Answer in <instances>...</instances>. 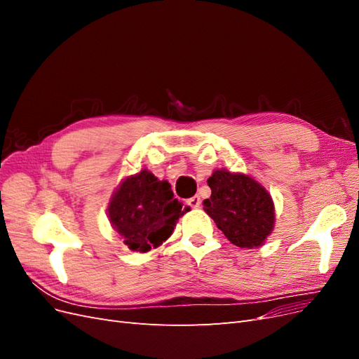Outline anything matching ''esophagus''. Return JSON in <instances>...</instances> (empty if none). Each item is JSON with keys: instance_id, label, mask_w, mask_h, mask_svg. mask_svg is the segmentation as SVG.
I'll use <instances>...</instances> for the list:
<instances>
[{"instance_id": "34e87169", "label": "esophagus", "mask_w": 359, "mask_h": 359, "mask_svg": "<svg viewBox=\"0 0 359 359\" xmlns=\"http://www.w3.org/2000/svg\"><path fill=\"white\" fill-rule=\"evenodd\" d=\"M187 203L191 206V208H199L201 203H202L201 196H193V198H190V199L187 201Z\"/></svg>"}]
</instances>
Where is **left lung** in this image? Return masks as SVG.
I'll list each match as a JSON object with an SVG mask.
<instances>
[{
	"instance_id": "left-lung-1",
	"label": "left lung",
	"mask_w": 359,
	"mask_h": 359,
	"mask_svg": "<svg viewBox=\"0 0 359 359\" xmlns=\"http://www.w3.org/2000/svg\"><path fill=\"white\" fill-rule=\"evenodd\" d=\"M208 186L211 198L203 201V211L227 240L241 248L264 245L276 226V208L262 184L245 173L215 169Z\"/></svg>"
}]
</instances>
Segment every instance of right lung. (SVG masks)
I'll use <instances>...</instances> for the list:
<instances>
[{
  "label": "right lung",
  "instance_id": "right-lung-1",
  "mask_svg": "<svg viewBox=\"0 0 359 359\" xmlns=\"http://www.w3.org/2000/svg\"><path fill=\"white\" fill-rule=\"evenodd\" d=\"M187 211L189 206L182 208L173 198L166 180L158 181L153 172L142 169L119 182L107 206V217L132 252L147 253L168 240Z\"/></svg>",
  "mask_w": 359,
  "mask_h": 359
}]
</instances>
